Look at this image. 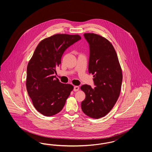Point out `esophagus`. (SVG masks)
I'll list each match as a JSON object with an SVG mask.
<instances>
[{"instance_id": "34e87169", "label": "esophagus", "mask_w": 152, "mask_h": 152, "mask_svg": "<svg viewBox=\"0 0 152 152\" xmlns=\"http://www.w3.org/2000/svg\"><path fill=\"white\" fill-rule=\"evenodd\" d=\"M79 90V87L78 86H75L74 88H73V91L75 92H76V91H78Z\"/></svg>"}]
</instances>
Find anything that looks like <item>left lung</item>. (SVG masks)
Wrapping results in <instances>:
<instances>
[{
  "label": "left lung",
  "mask_w": 152,
  "mask_h": 152,
  "mask_svg": "<svg viewBox=\"0 0 152 152\" xmlns=\"http://www.w3.org/2000/svg\"><path fill=\"white\" fill-rule=\"evenodd\" d=\"M89 45L88 71L94 75L96 87L83 85L86 99L83 112L92 118L107 115L115 105L121 91L123 73L116 51L106 38L94 33L84 34Z\"/></svg>",
  "instance_id": "left-lung-1"
}]
</instances>
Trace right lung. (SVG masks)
<instances>
[{
    "instance_id": "right-lung-1",
    "label": "right lung",
    "mask_w": 152,
    "mask_h": 152,
    "mask_svg": "<svg viewBox=\"0 0 152 152\" xmlns=\"http://www.w3.org/2000/svg\"><path fill=\"white\" fill-rule=\"evenodd\" d=\"M81 39L79 35L55 34L42 40L34 52L27 68L26 88L36 110L45 116L60 112L73 86L63 84L56 76L65 50Z\"/></svg>"
}]
</instances>
